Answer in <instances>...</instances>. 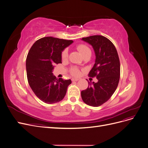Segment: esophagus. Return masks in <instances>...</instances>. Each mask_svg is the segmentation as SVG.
I'll list each match as a JSON object with an SVG mask.
<instances>
[{"mask_svg": "<svg viewBox=\"0 0 148 148\" xmlns=\"http://www.w3.org/2000/svg\"><path fill=\"white\" fill-rule=\"evenodd\" d=\"M79 80V79H78V78H72L71 79V81L72 82H77V81H78Z\"/></svg>", "mask_w": 148, "mask_h": 148, "instance_id": "esophagus-1", "label": "esophagus"}]
</instances>
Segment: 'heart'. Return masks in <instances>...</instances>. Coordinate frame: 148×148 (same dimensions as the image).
Returning <instances> with one entry per match:
<instances>
[{"instance_id":"b5f03b06","label":"heart","mask_w":148,"mask_h":148,"mask_svg":"<svg viewBox=\"0 0 148 148\" xmlns=\"http://www.w3.org/2000/svg\"><path fill=\"white\" fill-rule=\"evenodd\" d=\"M77 49H78V51L82 53V55L83 56L87 52L90 51V49H89L87 46L84 45V44H79V45H78L77 47ZM61 57L63 60L66 59V58L68 57V51H67V49H65L62 52ZM70 73L73 76H75V77H78L80 74V71L78 68H77V67H72V68L70 69Z\"/></svg>"}]
</instances>
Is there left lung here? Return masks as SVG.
I'll use <instances>...</instances> for the list:
<instances>
[{
    "label": "left lung",
    "mask_w": 148,
    "mask_h": 148,
    "mask_svg": "<svg viewBox=\"0 0 148 148\" xmlns=\"http://www.w3.org/2000/svg\"><path fill=\"white\" fill-rule=\"evenodd\" d=\"M90 44L96 54L95 64L88 76L98 82H88V87L81 92L83 102L98 107L108 101L117 89L120 76V64L117 50L109 39L101 35L83 38Z\"/></svg>",
    "instance_id": "obj_1"
}]
</instances>
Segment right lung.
<instances>
[{
	"label": "right lung",
	"instance_id": "1",
	"mask_svg": "<svg viewBox=\"0 0 148 148\" xmlns=\"http://www.w3.org/2000/svg\"><path fill=\"white\" fill-rule=\"evenodd\" d=\"M73 42L53 37H44L36 41L26 57L28 82L35 95L46 104H51L64 99L70 79H57L53 75V65L62 63L61 53Z\"/></svg>",
	"mask_w": 148,
	"mask_h": 148
}]
</instances>
